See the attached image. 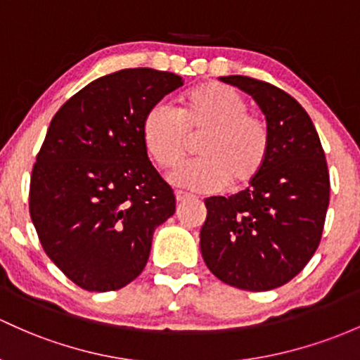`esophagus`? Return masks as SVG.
Here are the masks:
<instances>
[{
    "instance_id": "esophagus-1",
    "label": "esophagus",
    "mask_w": 360,
    "mask_h": 360,
    "mask_svg": "<svg viewBox=\"0 0 360 360\" xmlns=\"http://www.w3.org/2000/svg\"><path fill=\"white\" fill-rule=\"evenodd\" d=\"M175 197H176V202H179V204L185 202V200H188V199H191V195H188V194H185V192H176Z\"/></svg>"
}]
</instances>
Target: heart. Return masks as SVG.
<instances>
[{
	"mask_svg": "<svg viewBox=\"0 0 360 360\" xmlns=\"http://www.w3.org/2000/svg\"><path fill=\"white\" fill-rule=\"evenodd\" d=\"M199 160L172 175L173 184L195 192L249 187L261 176L271 150V132L245 98L223 84L192 89L180 110L156 103L142 120V141L163 168H176L199 139Z\"/></svg>",
	"mask_w": 360,
	"mask_h": 360,
	"instance_id": "b5f03b06",
	"label": "heart"
}]
</instances>
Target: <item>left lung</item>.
<instances>
[{
	"label": "left lung",
	"mask_w": 360,
	"mask_h": 360,
	"mask_svg": "<svg viewBox=\"0 0 360 360\" xmlns=\"http://www.w3.org/2000/svg\"><path fill=\"white\" fill-rule=\"evenodd\" d=\"M219 80L252 96L271 132V150L245 191L204 200L200 252L223 283L266 292L288 283L314 256L330 204V173L312 120L292 96L252 77Z\"/></svg>",
	"instance_id": "8db88e82"
}]
</instances>
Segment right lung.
<instances>
[{
	"instance_id": "obj_1",
	"label": "right lung",
	"mask_w": 360,
	"mask_h": 360,
	"mask_svg": "<svg viewBox=\"0 0 360 360\" xmlns=\"http://www.w3.org/2000/svg\"><path fill=\"white\" fill-rule=\"evenodd\" d=\"M181 77L125 68L58 110L30 176L29 210L44 252L89 292L123 288L144 269L153 233L175 212L142 141L149 108Z\"/></svg>"
}]
</instances>
